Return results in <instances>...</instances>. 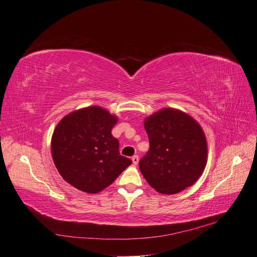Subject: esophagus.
I'll use <instances>...</instances> for the list:
<instances>
[{
  "mask_svg": "<svg viewBox=\"0 0 257 257\" xmlns=\"http://www.w3.org/2000/svg\"><path fill=\"white\" fill-rule=\"evenodd\" d=\"M139 160H140V158H139L138 155H134V156L132 157V162H133L134 165H136V164L139 163Z\"/></svg>",
  "mask_w": 257,
  "mask_h": 257,
  "instance_id": "esophagus-1",
  "label": "esophagus"
}]
</instances>
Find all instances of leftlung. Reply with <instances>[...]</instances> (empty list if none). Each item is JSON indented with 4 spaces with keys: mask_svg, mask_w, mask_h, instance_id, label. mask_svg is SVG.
Returning a JSON list of instances; mask_svg holds the SVG:
<instances>
[{
    "mask_svg": "<svg viewBox=\"0 0 257 257\" xmlns=\"http://www.w3.org/2000/svg\"><path fill=\"white\" fill-rule=\"evenodd\" d=\"M150 149L140 169L151 187L175 194L193 185L207 163L208 146L198 123L183 111L164 108L145 119Z\"/></svg>",
    "mask_w": 257,
    "mask_h": 257,
    "instance_id": "left-lung-1",
    "label": "left lung"
}]
</instances>
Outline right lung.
<instances>
[{
	"label": "right lung",
	"instance_id": "right-lung-1",
	"mask_svg": "<svg viewBox=\"0 0 257 257\" xmlns=\"http://www.w3.org/2000/svg\"><path fill=\"white\" fill-rule=\"evenodd\" d=\"M116 117L99 106L67 114L51 139V155L63 179L87 193L108 187L132 161L122 156L111 134Z\"/></svg>",
	"mask_w": 257,
	"mask_h": 257
}]
</instances>
